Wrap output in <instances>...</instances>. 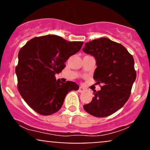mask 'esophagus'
<instances>
[{"instance_id": "obj_1", "label": "esophagus", "mask_w": 150, "mask_h": 150, "mask_svg": "<svg viewBox=\"0 0 150 150\" xmlns=\"http://www.w3.org/2000/svg\"><path fill=\"white\" fill-rule=\"evenodd\" d=\"M78 91L80 92H85V89L84 88V87H79Z\"/></svg>"}]
</instances>
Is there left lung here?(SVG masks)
Returning <instances> with one entry per match:
<instances>
[{
    "mask_svg": "<svg viewBox=\"0 0 150 150\" xmlns=\"http://www.w3.org/2000/svg\"><path fill=\"white\" fill-rule=\"evenodd\" d=\"M82 51L96 59L94 79L102 84L100 90L94 91V97L84 105V109L99 118L110 116L123 107L130 97L136 79L133 57L123 45L108 38L85 43Z\"/></svg>",
    "mask_w": 150,
    "mask_h": 150,
    "instance_id": "left-lung-1",
    "label": "left lung"
}]
</instances>
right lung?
Masks as SVG:
<instances>
[{"mask_svg":"<svg viewBox=\"0 0 150 150\" xmlns=\"http://www.w3.org/2000/svg\"><path fill=\"white\" fill-rule=\"evenodd\" d=\"M83 42H68L56 35L34 37L21 48L15 68L18 88L34 111L44 116L57 112L65 97L78 85L56 80V74L65 67L70 56L80 51Z\"/></svg>","mask_w":150,"mask_h":150,"instance_id":"obj_1","label":"right lung"}]
</instances>
